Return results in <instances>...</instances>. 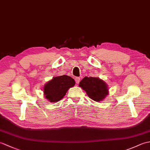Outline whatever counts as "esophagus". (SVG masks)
I'll return each mask as SVG.
<instances>
[{
    "label": "esophagus",
    "instance_id": "34e87169",
    "mask_svg": "<svg viewBox=\"0 0 150 150\" xmlns=\"http://www.w3.org/2000/svg\"><path fill=\"white\" fill-rule=\"evenodd\" d=\"M75 82H76V84H79V82H80V78L79 77H75Z\"/></svg>",
    "mask_w": 150,
    "mask_h": 150
}]
</instances>
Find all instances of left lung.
<instances>
[{
  "label": "left lung",
  "mask_w": 150,
  "mask_h": 150,
  "mask_svg": "<svg viewBox=\"0 0 150 150\" xmlns=\"http://www.w3.org/2000/svg\"><path fill=\"white\" fill-rule=\"evenodd\" d=\"M79 86L86 91L89 97L96 102L104 100L108 94L106 84L97 77H85L80 82Z\"/></svg>",
  "instance_id": "left-lung-1"
}]
</instances>
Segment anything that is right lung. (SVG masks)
<instances>
[{
	"label": "right lung",
	"instance_id": "1",
	"mask_svg": "<svg viewBox=\"0 0 150 150\" xmlns=\"http://www.w3.org/2000/svg\"><path fill=\"white\" fill-rule=\"evenodd\" d=\"M75 84L74 79L68 75L54 77L44 86L45 97L52 103L61 100L69 88L73 87Z\"/></svg>",
	"mask_w": 150,
	"mask_h": 150
}]
</instances>
